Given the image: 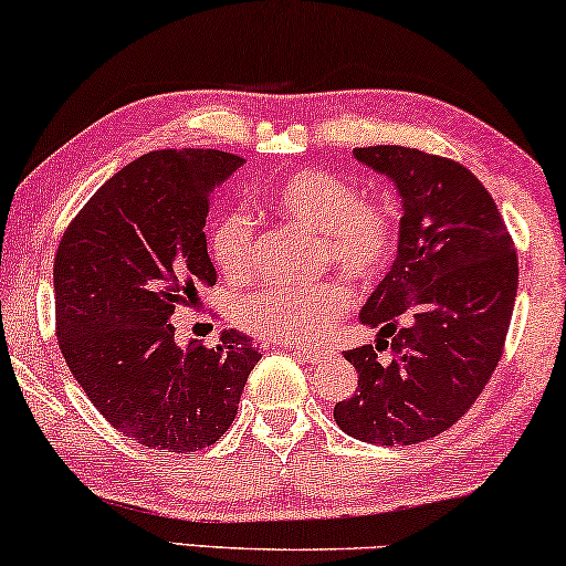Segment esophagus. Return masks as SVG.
Returning a JSON list of instances; mask_svg holds the SVG:
<instances>
[{"mask_svg":"<svg viewBox=\"0 0 566 566\" xmlns=\"http://www.w3.org/2000/svg\"><path fill=\"white\" fill-rule=\"evenodd\" d=\"M291 354L296 356V358H301V361L304 364H319L322 358H325V354H322V350H310V348H291Z\"/></svg>","mask_w":566,"mask_h":566,"instance_id":"obj_1","label":"esophagus"}]
</instances>
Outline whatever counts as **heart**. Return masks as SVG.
<instances>
[{
  "instance_id": "obj_1",
  "label": "heart",
  "mask_w": 566,
  "mask_h": 566,
  "mask_svg": "<svg viewBox=\"0 0 566 566\" xmlns=\"http://www.w3.org/2000/svg\"><path fill=\"white\" fill-rule=\"evenodd\" d=\"M270 208L319 231V256L358 285H374L400 252L402 216L390 197H361L354 181L325 168H296L265 189ZM208 247L220 273L247 277L254 262L256 229L247 208H231L210 226ZM350 291L340 281L268 285L233 306L241 329L277 343H312L343 317Z\"/></svg>"
}]
</instances>
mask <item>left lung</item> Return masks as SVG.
<instances>
[{"instance_id":"8db88e82","label":"left lung","mask_w":566,"mask_h":566,"mask_svg":"<svg viewBox=\"0 0 566 566\" xmlns=\"http://www.w3.org/2000/svg\"><path fill=\"white\" fill-rule=\"evenodd\" d=\"M402 197L390 273L361 310L377 346L346 350L358 387L337 427L369 444H418L468 413L504 354L517 252L494 197L465 166L402 145L356 148ZM387 357H381L384 350Z\"/></svg>"}]
</instances>
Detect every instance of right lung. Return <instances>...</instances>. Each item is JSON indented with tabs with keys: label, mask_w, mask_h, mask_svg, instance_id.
<instances>
[{
	"label": "right lung",
	"mask_w": 566,
	"mask_h": 566,
	"mask_svg": "<svg viewBox=\"0 0 566 566\" xmlns=\"http://www.w3.org/2000/svg\"><path fill=\"white\" fill-rule=\"evenodd\" d=\"M244 158L156 150L114 174L54 256L56 340L72 377L116 431L148 450L197 452L237 418L262 354L226 329L216 348L176 343L179 306L216 283L205 220Z\"/></svg>",
	"instance_id": "1"
}]
</instances>
